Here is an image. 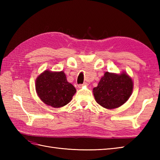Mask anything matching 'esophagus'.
<instances>
[{"instance_id": "esophagus-1", "label": "esophagus", "mask_w": 160, "mask_h": 160, "mask_svg": "<svg viewBox=\"0 0 160 160\" xmlns=\"http://www.w3.org/2000/svg\"><path fill=\"white\" fill-rule=\"evenodd\" d=\"M84 86H87V82H84V83H83V84H78V88H80V89H81V88L83 87Z\"/></svg>"}]
</instances>
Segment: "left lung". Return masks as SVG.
Returning a JSON list of instances; mask_svg holds the SVG:
<instances>
[{
    "instance_id": "left-lung-1",
    "label": "left lung",
    "mask_w": 160,
    "mask_h": 160,
    "mask_svg": "<svg viewBox=\"0 0 160 160\" xmlns=\"http://www.w3.org/2000/svg\"><path fill=\"white\" fill-rule=\"evenodd\" d=\"M133 82L127 73L105 72L98 87L93 88L95 100L100 106L113 109L122 106L132 94Z\"/></svg>"
}]
</instances>
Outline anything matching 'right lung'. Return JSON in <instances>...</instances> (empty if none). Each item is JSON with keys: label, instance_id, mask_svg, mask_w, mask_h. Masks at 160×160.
<instances>
[{"label": "right lung", "instance_id": "add662e5", "mask_svg": "<svg viewBox=\"0 0 160 160\" xmlns=\"http://www.w3.org/2000/svg\"><path fill=\"white\" fill-rule=\"evenodd\" d=\"M36 91L44 103L54 108L65 106L72 100L76 89L68 82L64 71L46 70L36 80Z\"/></svg>", "mask_w": 160, "mask_h": 160}]
</instances>
